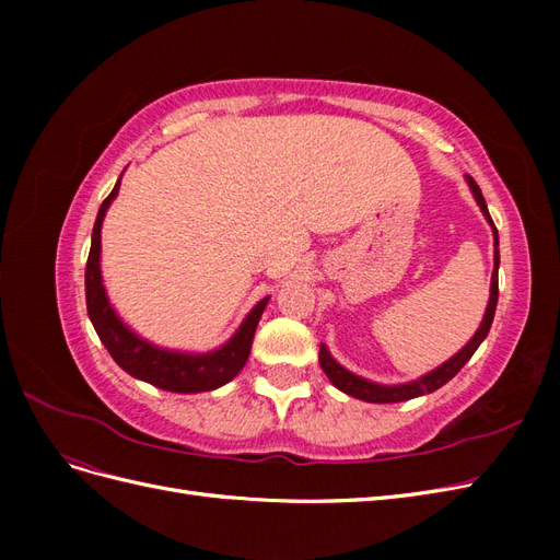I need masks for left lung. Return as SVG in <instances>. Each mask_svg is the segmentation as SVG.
Returning <instances> with one entry per match:
<instances>
[{"label": "left lung", "mask_w": 560, "mask_h": 560, "mask_svg": "<svg viewBox=\"0 0 560 560\" xmlns=\"http://www.w3.org/2000/svg\"><path fill=\"white\" fill-rule=\"evenodd\" d=\"M465 179L469 184V191H471L474 200H477V206L481 208V212L486 217V222L490 224V229H493V241H495V254H493L495 266H493V276H490V296H488V306H486V313H483V319H481L477 334H474L469 341L465 343V348L457 350L451 360H446L444 364H439L436 369L428 371L425 376H420V378L409 381V383H397V385H383V383H374V381L352 374V371H348L346 366H341L331 358V352L325 343H319V366L327 374V378L331 381V385L341 389V393H346L354 399L371 401V404H395V401H406V399H413V397H420V395H430V393H434V389L446 385L457 374V371H460L469 362V358L474 352H477V348L483 343V338L490 331V325H493L495 308H498V268H500L498 245L500 243H498V229L493 224V219H490V214H488V208H486V200L481 196L479 184L474 182L469 175H465Z\"/></svg>", "instance_id": "8db88e82"}]
</instances>
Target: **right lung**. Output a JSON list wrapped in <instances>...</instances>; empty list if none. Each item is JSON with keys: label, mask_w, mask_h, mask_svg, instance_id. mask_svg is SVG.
Segmentation results:
<instances>
[{"label": "right lung", "mask_w": 560, "mask_h": 560, "mask_svg": "<svg viewBox=\"0 0 560 560\" xmlns=\"http://www.w3.org/2000/svg\"><path fill=\"white\" fill-rule=\"evenodd\" d=\"M121 177H118L112 194L105 198L103 206H100L95 226H93L91 254L86 264L89 317L100 336V341L105 343L114 362L132 378L167 389V393H179V395L210 393V389L222 387L241 374V369L249 358L254 331H257L261 313L270 296H264L257 306L245 315L241 327L235 329V334L224 346H219L210 352H184V350L161 348L156 343L147 341V338H142L140 334H135L121 319V315L114 311L103 282V268H100V252H103V245H100V233H103L105 214L114 202V198L118 196Z\"/></svg>", "instance_id": "right-lung-1"}]
</instances>
